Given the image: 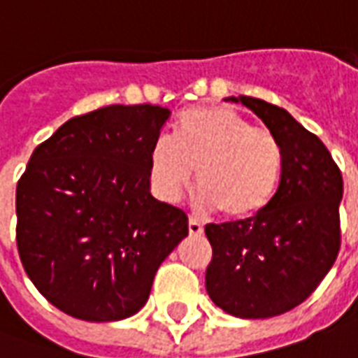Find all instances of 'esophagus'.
Returning <instances> with one entry per match:
<instances>
[{
    "mask_svg": "<svg viewBox=\"0 0 358 358\" xmlns=\"http://www.w3.org/2000/svg\"><path fill=\"white\" fill-rule=\"evenodd\" d=\"M187 228H189V236H201L203 234V224L199 220H195V218H189Z\"/></svg>",
    "mask_w": 358,
    "mask_h": 358,
    "instance_id": "34e87169",
    "label": "esophagus"
}]
</instances>
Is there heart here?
I'll use <instances>...</instances> for the list:
<instances>
[{
    "label": "heart",
    "mask_w": 358,
    "mask_h": 358,
    "mask_svg": "<svg viewBox=\"0 0 358 358\" xmlns=\"http://www.w3.org/2000/svg\"><path fill=\"white\" fill-rule=\"evenodd\" d=\"M282 164L276 136L228 107L184 110L172 140L159 138L149 151V176L163 199L176 201L195 171L203 207L232 222L251 220L268 207Z\"/></svg>",
    "instance_id": "1"
}]
</instances>
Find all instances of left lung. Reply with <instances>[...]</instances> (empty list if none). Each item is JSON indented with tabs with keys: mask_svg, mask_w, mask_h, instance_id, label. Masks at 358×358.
<instances>
[{
	"mask_svg": "<svg viewBox=\"0 0 358 358\" xmlns=\"http://www.w3.org/2000/svg\"><path fill=\"white\" fill-rule=\"evenodd\" d=\"M230 99L276 136L284 164L276 194L259 217L205 226L213 248L205 287L228 315L270 318L310 297L336 263L343 180L326 145L287 110L248 95Z\"/></svg>",
	"mask_w": 358,
	"mask_h": 358,
	"instance_id": "left-lung-1",
	"label": "left lung"
}]
</instances>
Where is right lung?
<instances>
[{
    "label": "right lung",
    "mask_w": 358,
    "mask_h": 358,
    "mask_svg": "<svg viewBox=\"0 0 358 358\" xmlns=\"http://www.w3.org/2000/svg\"><path fill=\"white\" fill-rule=\"evenodd\" d=\"M171 110L109 105L66 120L17 184V248L51 305L88 322L136 315L187 215L149 192V151Z\"/></svg>",
    "instance_id": "right-lung-1"
}]
</instances>
